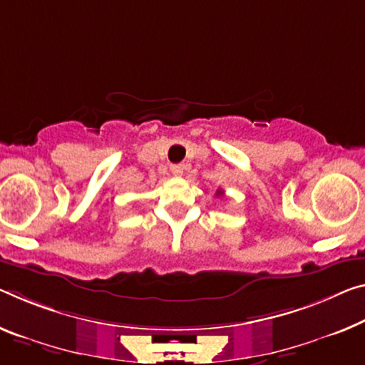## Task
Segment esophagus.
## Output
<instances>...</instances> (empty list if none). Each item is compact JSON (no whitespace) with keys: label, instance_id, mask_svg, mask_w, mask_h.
I'll use <instances>...</instances> for the list:
<instances>
[{"label":"esophagus","instance_id":"1","mask_svg":"<svg viewBox=\"0 0 365 365\" xmlns=\"http://www.w3.org/2000/svg\"><path fill=\"white\" fill-rule=\"evenodd\" d=\"M171 173L175 176H182V173H184V165H173L171 166Z\"/></svg>","mask_w":365,"mask_h":365}]
</instances>
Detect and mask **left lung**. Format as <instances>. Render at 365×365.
<instances>
[{
    "instance_id": "obj_1",
    "label": "left lung",
    "mask_w": 365,
    "mask_h": 365,
    "mask_svg": "<svg viewBox=\"0 0 365 365\" xmlns=\"http://www.w3.org/2000/svg\"><path fill=\"white\" fill-rule=\"evenodd\" d=\"M223 194V190L222 189H217V197H218V195H222Z\"/></svg>"
}]
</instances>
